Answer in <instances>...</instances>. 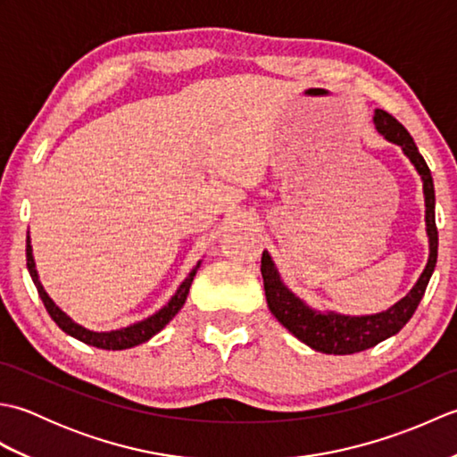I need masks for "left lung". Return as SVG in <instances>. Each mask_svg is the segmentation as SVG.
<instances>
[{
  "instance_id": "8db88e82",
  "label": "left lung",
  "mask_w": 457,
  "mask_h": 457,
  "mask_svg": "<svg viewBox=\"0 0 457 457\" xmlns=\"http://www.w3.org/2000/svg\"><path fill=\"white\" fill-rule=\"evenodd\" d=\"M375 125L378 133H383L386 139L401 145L406 157L419 170L424 182L426 196V231L430 237V257L419 283L414 285L411 295H406L401 303L381 314L373 316H339V314H320L308 308L303 300H298L290 290L280 283V277L270 261L267 251L261 257V273H263L265 296L269 310L283 324L290 334L296 336L300 342H304L316 352L347 355L357 353L377 345L383 339L401 332L403 326L412 318L414 310L419 308L420 300L428 287V280L434 273L436 259H438V228H436V196H434V180L428 164L420 154L411 133L404 129V125L396 121L391 113L385 110H375Z\"/></svg>"
}]
</instances>
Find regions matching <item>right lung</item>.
Wrapping results in <instances>:
<instances>
[{
  "mask_svg": "<svg viewBox=\"0 0 457 457\" xmlns=\"http://www.w3.org/2000/svg\"><path fill=\"white\" fill-rule=\"evenodd\" d=\"M198 267H200V263L192 269V273L180 285V288L177 290V295L170 298V303L164 308H161L157 314H153L151 318L143 320V322H139V324H133L129 328L113 329V332H92V329H86L76 322H72V320L68 318L62 312V310L53 303L51 298H48V295L45 293V288L41 287V283H38V277H37V270H35V261H33V251H31V245H29V237H27V269H29V275H31L33 283L37 287L38 296H41V300H43L48 316L54 320L56 326L61 328L64 334L80 339V342L88 344V345L100 347V349H113V352H115V349H129L133 345H139L143 342H147V339H151L154 334H159L161 329L167 326L174 316L179 314V310L182 308L184 300H187V296H188V290H190V285L194 280V275H196Z\"/></svg>",
  "mask_w": 457,
  "mask_h": 457,
  "instance_id": "add662e5",
  "label": "right lung"
}]
</instances>
